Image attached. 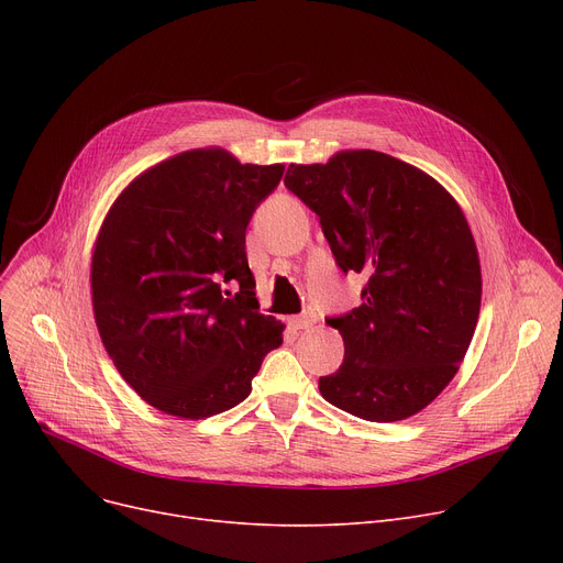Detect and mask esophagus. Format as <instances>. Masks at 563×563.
Segmentation results:
<instances>
[{
    "instance_id": "1",
    "label": "esophagus",
    "mask_w": 563,
    "mask_h": 563,
    "mask_svg": "<svg viewBox=\"0 0 563 563\" xmlns=\"http://www.w3.org/2000/svg\"><path fill=\"white\" fill-rule=\"evenodd\" d=\"M314 323V319H312V314H299V317H291L289 319V327L294 329V331H306V329H310Z\"/></svg>"
}]
</instances>
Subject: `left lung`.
Masks as SVG:
<instances>
[{
  "label": "left lung",
  "mask_w": 563,
  "mask_h": 563,
  "mask_svg": "<svg viewBox=\"0 0 563 563\" xmlns=\"http://www.w3.org/2000/svg\"><path fill=\"white\" fill-rule=\"evenodd\" d=\"M285 187L319 217L340 269L367 278L363 303L327 319L344 361L319 378L321 397L367 422L416 416L459 372L479 319V253L459 202L376 151L289 164Z\"/></svg>",
  "instance_id": "8db88e82"
}]
</instances>
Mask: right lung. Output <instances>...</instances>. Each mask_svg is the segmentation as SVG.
<instances>
[{"instance_id": "obj_1", "label": "right lung", "mask_w": 563, "mask_h": 563, "mask_svg": "<svg viewBox=\"0 0 563 563\" xmlns=\"http://www.w3.org/2000/svg\"><path fill=\"white\" fill-rule=\"evenodd\" d=\"M283 164L198 147L155 164L107 212L91 257L102 344L134 393L183 420L251 395L283 323L260 314L246 225Z\"/></svg>"}]
</instances>
